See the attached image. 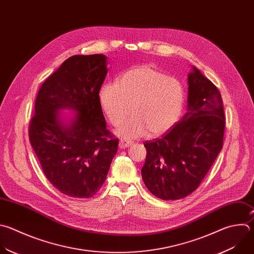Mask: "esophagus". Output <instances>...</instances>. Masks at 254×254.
Here are the masks:
<instances>
[{"label": "esophagus", "instance_id": "obj_1", "mask_svg": "<svg viewBox=\"0 0 254 254\" xmlns=\"http://www.w3.org/2000/svg\"><path fill=\"white\" fill-rule=\"evenodd\" d=\"M132 144L131 140H128V139H126V138H121L120 142H119V147L120 148H127L128 146H130Z\"/></svg>", "mask_w": 254, "mask_h": 254}]
</instances>
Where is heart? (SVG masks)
<instances>
[{"mask_svg": "<svg viewBox=\"0 0 254 254\" xmlns=\"http://www.w3.org/2000/svg\"><path fill=\"white\" fill-rule=\"evenodd\" d=\"M101 108L109 122L121 126L117 133L134 138L157 135L170 129L181 118L185 105V89L176 77L145 64L123 72L117 82L104 83L100 89Z\"/></svg>", "mask_w": 254, "mask_h": 254, "instance_id": "heart-1", "label": "heart"}]
</instances>
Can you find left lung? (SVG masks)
Instances as JSON below:
<instances>
[{
    "instance_id": "left-lung-1",
    "label": "left lung",
    "mask_w": 254,
    "mask_h": 254,
    "mask_svg": "<svg viewBox=\"0 0 254 254\" xmlns=\"http://www.w3.org/2000/svg\"><path fill=\"white\" fill-rule=\"evenodd\" d=\"M188 113L165 134L146 140L141 177L163 200L193 192L222 148L225 118L219 91L198 68L188 74Z\"/></svg>"
}]
</instances>
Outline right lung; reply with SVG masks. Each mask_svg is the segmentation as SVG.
I'll use <instances>...</instances> for the list:
<instances>
[{
  "label": "right lung",
  "instance_id": "obj_1",
  "mask_svg": "<svg viewBox=\"0 0 254 254\" xmlns=\"http://www.w3.org/2000/svg\"><path fill=\"white\" fill-rule=\"evenodd\" d=\"M108 58L97 54L65 60L42 84L29 127L30 142L49 182L76 198L104 185L119 139L107 129L99 93ZM75 114L64 115L62 110Z\"/></svg>",
  "mask_w": 254,
  "mask_h": 254
}]
</instances>
